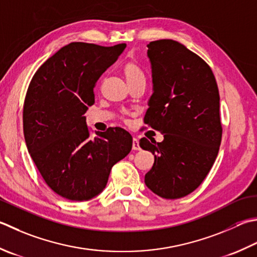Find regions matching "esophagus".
I'll list each match as a JSON object with an SVG mask.
<instances>
[{"label": "esophagus", "mask_w": 257, "mask_h": 257, "mask_svg": "<svg viewBox=\"0 0 257 257\" xmlns=\"http://www.w3.org/2000/svg\"><path fill=\"white\" fill-rule=\"evenodd\" d=\"M133 149H134V150H139V149H140L139 142H138L137 138H134V139H133Z\"/></svg>", "instance_id": "esophagus-1"}]
</instances>
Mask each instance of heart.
<instances>
[{
    "label": "heart",
    "instance_id": "b5f03b06",
    "mask_svg": "<svg viewBox=\"0 0 257 257\" xmlns=\"http://www.w3.org/2000/svg\"><path fill=\"white\" fill-rule=\"evenodd\" d=\"M122 73L124 75L125 80L130 85H133L137 82H146V77L143 70L140 69L138 63L134 61V60H129V61L125 62L122 67Z\"/></svg>",
    "mask_w": 257,
    "mask_h": 257
}]
</instances>
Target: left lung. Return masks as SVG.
Returning a JSON list of instances; mask_svg holds the SVG:
<instances>
[{
	"mask_svg": "<svg viewBox=\"0 0 257 257\" xmlns=\"http://www.w3.org/2000/svg\"><path fill=\"white\" fill-rule=\"evenodd\" d=\"M147 47L154 93L144 121L163 133L164 140H139L155 156L145 183L160 197L177 199L203 183L218 155V87L209 65L182 43L157 40Z\"/></svg>",
	"mask_w": 257,
	"mask_h": 257,
	"instance_id": "1",
	"label": "left lung"
}]
</instances>
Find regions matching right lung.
<instances>
[{
    "label": "right lung",
    "instance_id": "right-lung-1",
    "mask_svg": "<svg viewBox=\"0 0 257 257\" xmlns=\"http://www.w3.org/2000/svg\"><path fill=\"white\" fill-rule=\"evenodd\" d=\"M124 48L72 42L49 58L29 84L25 143L45 184L65 199L81 202L101 193L112 166L132 150L125 130L108 128L92 138L84 117L98 79Z\"/></svg>",
    "mask_w": 257,
    "mask_h": 257
}]
</instances>
